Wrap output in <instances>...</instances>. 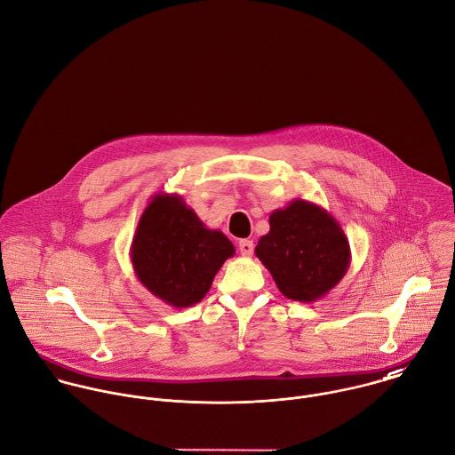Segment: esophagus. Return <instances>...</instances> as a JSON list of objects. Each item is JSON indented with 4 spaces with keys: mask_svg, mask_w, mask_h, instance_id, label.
Here are the masks:
<instances>
[{
    "mask_svg": "<svg viewBox=\"0 0 455 455\" xmlns=\"http://www.w3.org/2000/svg\"><path fill=\"white\" fill-rule=\"evenodd\" d=\"M253 250H255L253 241H250V239L239 241V251H241L243 257H251V255H253Z\"/></svg>",
    "mask_w": 455,
    "mask_h": 455,
    "instance_id": "1",
    "label": "esophagus"
}]
</instances>
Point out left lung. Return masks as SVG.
<instances>
[{"label":"left lung","mask_w":455,"mask_h":455,"mask_svg":"<svg viewBox=\"0 0 455 455\" xmlns=\"http://www.w3.org/2000/svg\"><path fill=\"white\" fill-rule=\"evenodd\" d=\"M269 225L255 255L286 299L311 304L339 284L350 267L352 251L348 237L329 211L295 198L269 214Z\"/></svg>","instance_id":"left-lung-1"}]
</instances>
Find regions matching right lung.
I'll list each match as a JSON object with an SVG mask.
<instances>
[{"label": "right lung", "instance_id": "obj_1", "mask_svg": "<svg viewBox=\"0 0 455 455\" xmlns=\"http://www.w3.org/2000/svg\"><path fill=\"white\" fill-rule=\"evenodd\" d=\"M234 255L223 232L205 227L181 195L165 191L149 198L130 246L137 279L176 309L200 302Z\"/></svg>", "mask_w": 455, "mask_h": 455}]
</instances>
